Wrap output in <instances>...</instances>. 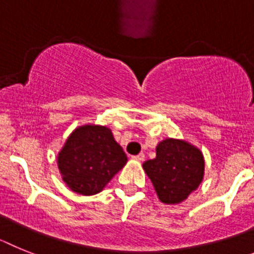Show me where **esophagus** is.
<instances>
[{"instance_id":"34e87169","label":"esophagus","mask_w":254,"mask_h":254,"mask_svg":"<svg viewBox=\"0 0 254 254\" xmlns=\"http://www.w3.org/2000/svg\"><path fill=\"white\" fill-rule=\"evenodd\" d=\"M133 158L136 161H143L144 160V153H139V154H136V156H133Z\"/></svg>"}]
</instances>
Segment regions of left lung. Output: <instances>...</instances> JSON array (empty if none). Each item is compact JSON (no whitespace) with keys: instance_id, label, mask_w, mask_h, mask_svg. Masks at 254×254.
<instances>
[{"instance_id":"left-lung-1","label":"left lung","mask_w":254,"mask_h":254,"mask_svg":"<svg viewBox=\"0 0 254 254\" xmlns=\"http://www.w3.org/2000/svg\"><path fill=\"white\" fill-rule=\"evenodd\" d=\"M143 169L161 202L180 203L203 179V154L184 140L165 139L156 148V158L145 161Z\"/></svg>"}]
</instances>
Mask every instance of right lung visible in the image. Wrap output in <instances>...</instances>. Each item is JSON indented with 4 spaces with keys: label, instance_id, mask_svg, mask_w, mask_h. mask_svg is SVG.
I'll return each mask as SVG.
<instances>
[{
    "label": "right lung",
    "instance_id": "right-lung-1",
    "mask_svg": "<svg viewBox=\"0 0 254 254\" xmlns=\"http://www.w3.org/2000/svg\"><path fill=\"white\" fill-rule=\"evenodd\" d=\"M127 154L106 127L85 125L75 129L59 153L64 182L83 195L100 193L127 164Z\"/></svg>",
    "mask_w": 254,
    "mask_h": 254
}]
</instances>
